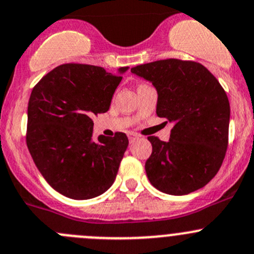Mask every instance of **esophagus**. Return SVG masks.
Segmentation results:
<instances>
[{"instance_id": "obj_1", "label": "esophagus", "mask_w": 254, "mask_h": 254, "mask_svg": "<svg viewBox=\"0 0 254 254\" xmlns=\"http://www.w3.org/2000/svg\"><path fill=\"white\" fill-rule=\"evenodd\" d=\"M127 136H129V141L130 142H134L135 140L139 139V135L135 134V132H129V134H127Z\"/></svg>"}]
</instances>
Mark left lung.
Wrapping results in <instances>:
<instances>
[{
    "instance_id": "left-lung-1",
    "label": "left lung",
    "mask_w": 254,
    "mask_h": 254,
    "mask_svg": "<svg viewBox=\"0 0 254 254\" xmlns=\"http://www.w3.org/2000/svg\"><path fill=\"white\" fill-rule=\"evenodd\" d=\"M131 73L154 85L157 117L172 124L169 141L149 137V181L175 196L207 185L222 165L228 142L230 102L218 80L200 63L180 59L137 65Z\"/></svg>"
}]
</instances>
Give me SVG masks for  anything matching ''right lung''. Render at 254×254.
<instances>
[{
    "label": "right lung",
    "mask_w": 254,
    "mask_h": 254,
    "mask_svg": "<svg viewBox=\"0 0 254 254\" xmlns=\"http://www.w3.org/2000/svg\"><path fill=\"white\" fill-rule=\"evenodd\" d=\"M127 69L113 74L95 65L62 64L32 90L27 146L44 180L65 197H97L117 177L129 140L124 132L94 140L92 118L109 110Z\"/></svg>",
    "instance_id": "right-lung-1"
}]
</instances>
